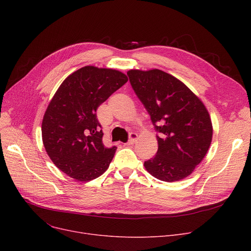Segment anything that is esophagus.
Wrapping results in <instances>:
<instances>
[{"mask_svg": "<svg viewBox=\"0 0 251 251\" xmlns=\"http://www.w3.org/2000/svg\"><path fill=\"white\" fill-rule=\"evenodd\" d=\"M137 134L136 133H130V138H129V140L125 143L126 146H130V144H133V143H135L136 142V140H137Z\"/></svg>", "mask_w": 251, "mask_h": 251, "instance_id": "34e87169", "label": "esophagus"}]
</instances>
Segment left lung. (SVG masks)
<instances>
[{"instance_id":"obj_1","label":"left lung","mask_w":251,"mask_h":251,"mask_svg":"<svg viewBox=\"0 0 251 251\" xmlns=\"http://www.w3.org/2000/svg\"><path fill=\"white\" fill-rule=\"evenodd\" d=\"M127 74L160 132L157 152L144 162V168L166 182L188 177L203 160L213 139L212 119L205 105L178 78L160 69H131Z\"/></svg>"}]
</instances>
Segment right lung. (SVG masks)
<instances>
[{"mask_svg": "<svg viewBox=\"0 0 251 251\" xmlns=\"http://www.w3.org/2000/svg\"><path fill=\"white\" fill-rule=\"evenodd\" d=\"M127 81L119 70L84 66L57 89L43 118L42 137L50 159L66 175L87 182L108 170L117 148L102 144L96 112Z\"/></svg>", "mask_w": 251, "mask_h": 251, "instance_id": "1", "label": "right lung"}]
</instances>
